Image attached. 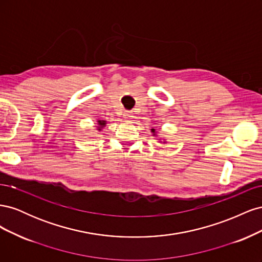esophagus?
<instances>
[{"label": "esophagus", "mask_w": 262, "mask_h": 262, "mask_svg": "<svg viewBox=\"0 0 262 262\" xmlns=\"http://www.w3.org/2000/svg\"><path fill=\"white\" fill-rule=\"evenodd\" d=\"M132 115L133 114L131 112H124L123 113V117L126 119V120H130V119H132V117H133Z\"/></svg>", "instance_id": "obj_1"}]
</instances>
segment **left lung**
<instances>
[{
	"mask_svg": "<svg viewBox=\"0 0 262 262\" xmlns=\"http://www.w3.org/2000/svg\"><path fill=\"white\" fill-rule=\"evenodd\" d=\"M154 131H155V130H154V129H152V132H154Z\"/></svg>",
	"mask_w": 262,
	"mask_h": 262,
	"instance_id": "obj_1",
	"label": "left lung"
}]
</instances>
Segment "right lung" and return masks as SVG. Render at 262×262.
Wrapping results in <instances>:
<instances>
[{
  "label": "right lung",
  "mask_w": 262,
  "mask_h": 262,
  "mask_svg": "<svg viewBox=\"0 0 262 262\" xmlns=\"http://www.w3.org/2000/svg\"><path fill=\"white\" fill-rule=\"evenodd\" d=\"M98 122H99L98 124H99L100 126H104V125H105V123H106V121H98ZM99 130H100V129H99Z\"/></svg>",
  "instance_id": "obj_1"
}]
</instances>
